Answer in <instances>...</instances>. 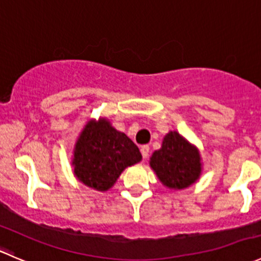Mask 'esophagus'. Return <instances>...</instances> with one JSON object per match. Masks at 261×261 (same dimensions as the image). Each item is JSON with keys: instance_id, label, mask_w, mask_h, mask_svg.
Returning <instances> with one entry per match:
<instances>
[{"instance_id": "esophagus-1", "label": "esophagus", "mask_w": 261, "mask_h": 261, "mask_svg": "<svg viewBox=\"0 0 261 261\" xmlns=\"http://www.w3.org/2000/svg\"><path fill=\"white\" fill-rule=\"evenodd\" d=\"M141 153H142V157L146 160L147 157H148V153H149V146H147V144L142 146L141 147Z\"/></svg>"}]
</instances>
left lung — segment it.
Instances as JSON below:
<instances>
[{
    "instance_id": "left-lung-1",
    "label": "left lung",
    "mask_w": 261,
    "mask_h": 261,
    "mask_svg": "<svg viewBox=\"0 0 261 261\" xmlns=\"http://www.w3.org/2000/svg\"><path fill=\"white\" fill-rule=\"evenodd\" d=\"M149 165L162 184L171 189L188 188L202 171L198 149L177 132L165 136L161 148L153 152Z\"/></svg>"
}]
</instances>
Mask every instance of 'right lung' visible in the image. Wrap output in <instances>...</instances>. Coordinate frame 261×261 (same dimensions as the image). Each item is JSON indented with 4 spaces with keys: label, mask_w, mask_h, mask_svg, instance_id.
Listing matches in <instances>:
<instances>
[{
    "label": "right lung",
    "mask_w": 261,
    "mask_h": 261,
    "mask_svg": "<svg viewBox=\"0 0 261 261\" xmlns=\"http://www.w3.org/2000/svg\"><path fill=\"white\" fill-rule=\"evenodd\" d=\"M142 160L138 147L108 120L87 123L74 148V175L92 189L105 192L125 167Z\"/></svg>",
    "instance_id": "obj_1"
}]
</instances>
